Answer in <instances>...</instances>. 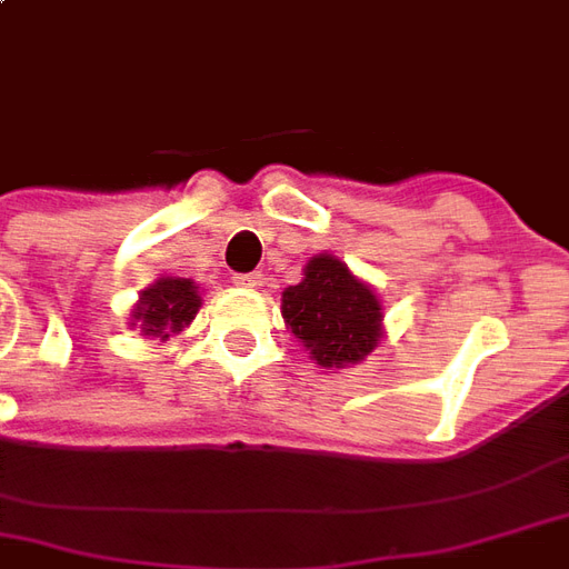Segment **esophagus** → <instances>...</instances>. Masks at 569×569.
<instances>
[{"label":"esophagus","instance_id":"obj_1","mask_svg":"<svg viewBox=\"0 0 569 569\" xmlns=\"http://www.w3.org/2000/svg\"><path fill=\"white\" fill-rule=\"evenodd\" d=\"M238 286H247V289H256V286H262V273L250 271V273H234L231 277Z\"/></svg>","mask_w":569,"mask_h":569}]
</instances>
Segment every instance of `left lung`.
<instances>
[{
  "label": "left lung",
  "instance_id": "8db88e82",
  "mask_svg": "<svg viewBox=\"0 0 569 569\" xmlns=\"http://www.w3.org/2000/svg\"><path fill=\"white\" fill-rule=\"evenodd\" d=\"M283 319L322 368L356 365L377 347L382 307L335 256H317L283 292Z\"/></svg>",
  "mask_w": 569,
  "mask_h": 569
}]
</instances>
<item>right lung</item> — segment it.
<instances>
[{
  "label": "right lung",
  "mask_w": 569,
  "mask_h": 569,
  "mask_svg": "<svg viewBox=\"0 0 569 569\" xmlns=\"http://www.w3.org/2000/svg\"><path fill=\"white\" fill-rule=\"evenodd\" d=\"M201 298L192 280L180 277H162L150 289L141 292V305L134 310V319L141 322L144 335L168 338V331H180L199 313Z\"/></svg>",
  "instance_id": "1"
}]
</instances>
